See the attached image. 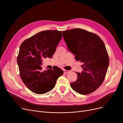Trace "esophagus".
<instances>
[{
    "label": "esophagus",
    "mask_w": 123,
    "mask_h": 123,
    "mask_svg": "<svg viewBox=\"0 0 123 123\" xmlns=\"http://www.w3.org/2000/svg\"><path fill=\"white\" fill-rule=\"evenodd\" d=\"M69 72V71L66 70H64V74H67Z\"/></svg>",
    "instance_id": "1"
}]
</instances>
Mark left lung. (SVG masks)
Here are the masks:
<instances>
[{
    "label": "left lung",
    "mask_w": 123,
    "mask_h": 123,
    "mask_svg": "<svg viewBox=\"0 0 123 123\" xmlns=\"http://www.w3.org/2000/svg\"><path fill=\"white\" fill-rule=\"evenodd\" d=\"M63 37L76 60L83 63V71L76 73L77 80L70 83L71 87L82 95L93 92L104 81L109 67L104 42L97 35L80 28L63 31Z\"/></svg>",
    "instance_id": "8db88e82"
}]
</instances>
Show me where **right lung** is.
<instances>
[{
    "label": "right lung",
    "instance_id": "obj_1",
    "mask_svg": "<svg viewBox=\"0 0 123 123\" xmlns=\"http://www.w3.org/2000/svg\"><path fill=\"white\" fill-rule=\"evenodd\" d=\"M62 32L46 30L24 40L17 57L21 78L30 91L43 94L52 90L63 71L58 67L42 70V58H51L62 39Z\"/></svg>",
    "mask_w": 123,
    "mask_h": 123
}]
</instances>
